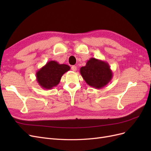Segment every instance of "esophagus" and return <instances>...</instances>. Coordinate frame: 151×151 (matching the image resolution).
I'll use <instances>...</instances> for the list:
<instances>
[{
  "label": "esophagus",
  "mask_w": 151,
  "mask_h": 151,
  "mask_svg": "<svg viewBox=\"0 0 151 151\" xmlns=\"http://www.w3.org/2000/svg\"><path fill=\"white\" fill-rule=\"evenodd\" d=\"M71 68H72V70L73 71H74V72H76V71L77 70V67H76V66H75V65H73V66H72Z\"/></svg>",
  "instance_id": "1"
}]
</instances>
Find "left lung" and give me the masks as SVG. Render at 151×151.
Wrapping results in <instances>:
<instances>
[{"label":"left lung","instance_id":"left-lung-1","mask_svg":"<svg viewBox=\"0 0 151 151\" xmlns=\"http://www.w3.org/2000/svg\"><path fill=\"white\" fill-rule=\"evenodd\" d=\"M80 73L86 83L95 89L106 86L113 77V72L108 63L95 58H91Z\"/></svg>","mask_w":151,"mask_h":151}]
</instances>
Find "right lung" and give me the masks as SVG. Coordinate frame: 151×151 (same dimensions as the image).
Here are the masks:
<instances>
[{
	"instance_id": "add662e5",
	"label": "right lung",
	"mask_w": 151,
	"mask_h": 151,
	"mask_svg": "<svg viewBox=\"0 0 151 151\" xmlns=\"http://www.w3.org/2000/svg\"><path fill=\"white\" fill-rule=\"evenodd\" d=\"M70 69L68 65L50 60L36 72V81L42 88L52 89L59 84L62 76Z\"/></svg>"
}]
</instances>
